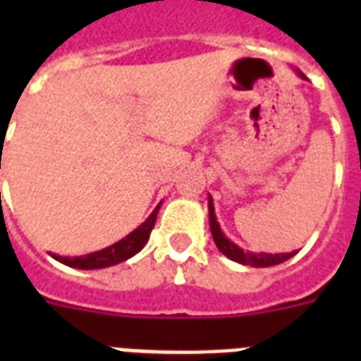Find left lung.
Masks as SVG:
<instances>
[{
	"label": "left lung",
	"instance_id": "obj_1",
	"mask_svg": "<svg viewBox=\"0 0 361 361\" xmlns=\"http://www.w3.org/2000/svg\"><path fill=\"white\" fill-rule=\"evenodd\" d=\"M298 75L303 76V73H298ZM208 212H209V228H212V236H214L215 245L219 249L225 257H228L234 262L245 264V266H252V268H268V266H275V264H281L292 258L296 255V251L292 252H277V255H271V252H249L243 251L240 247L231 241L228 238L223 234L219 223H217V217H215V208H214V198L212 195L208 197Z\"/></svg>",
	"mask_w": 361,
	"mask_h": 361
}]
</instances>
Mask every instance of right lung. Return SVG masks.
<instances>
[{"mask_svg":"<svg viewBox=\"0 0 361 361\" xmlns=\"http://www.w3.org/2000/svg\"><path fill=\"white\" fill-rule=\"evenodd\" d=\"M161 204L157 208L153 209L152 215L147 217L144 223H142L136 231H133L129 236H125L123 240L116 241L114 245L106 247V249H101V251L90 252L86 257H59V255H52L56 260H59L65 266H71V268L78 269H97V268H109V266H114V264H120L127 258L135 257L136 252L142 251V247L146 245L147 238L152 234L153 225L157 221V214Z\"/></svg>","mask_w":361,"mask_h":361,"instance_id":"right-lung-1","label":"right lung"}]
</instances>
